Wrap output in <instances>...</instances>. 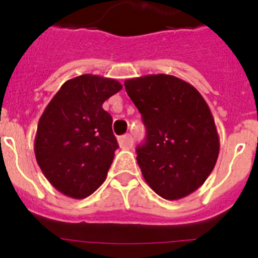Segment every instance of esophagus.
Segmentation results:
<instances>
[{"label":"esophagus","mask_w":258,"mask_h":258,"mask_svg":"<svg viewBox=\"0 0 258 258\" xmlns=\"http://www.w3.org/2000/svg\"><path fill=\"white\" fill-rule=\"evenodd\" d=\"M118 145L121 149H131L133 146V138H132L131 134H125L118 138Z\"/></svg>","instance_id":"esophagus-1"}]
</instances>
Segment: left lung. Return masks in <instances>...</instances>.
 <instances>
[{
	"label": "left lung",
	"mask_w": 258,
	"mask_h": 258,
	"mask_svg": "<svg viewBox=\"0 0 258 258\" xmlns=\"http://www.w3.org/2000/svg\"><path fill=\"white\" fill-rule=\"evenodd\" d=\"M124 85L147 129L145 145L137 147L145 181L166 200L197 191L220 154L217 127L204 98L172 75H146Z\"/></svg>",
	"instance_id": "1"
}]
</instances>
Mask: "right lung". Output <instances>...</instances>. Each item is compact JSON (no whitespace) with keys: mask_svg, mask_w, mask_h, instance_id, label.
<instances>
[{"mask_svg":"<svg viewBox=\"0 0 258 258\" xmlns=\"http://www.w3.org/2000/svg\"><path fill=\"white\" fill-rule=\"evenodd\" d=\"M121 89L117 80L81 75L66 81L41 115L36 160L66 197L85 199L106 179L118 145L102 106Z\"/></svg>","mask_w":258,"mask_h":258,"instance_id":"obj_1","label":"right lung"}]
</instances>
